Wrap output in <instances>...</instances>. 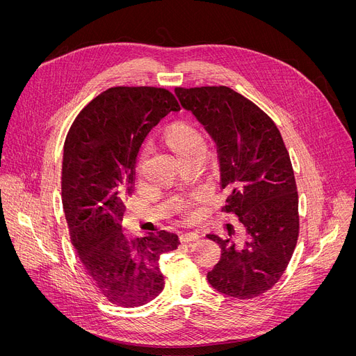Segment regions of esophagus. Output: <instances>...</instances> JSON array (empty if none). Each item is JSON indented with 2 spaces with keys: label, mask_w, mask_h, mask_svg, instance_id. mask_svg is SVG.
I'll return each mask as SVG.
<instances>
[{
  "label": "esophagus",
  "mask_w": 356,
  "mask_h": 356,
  "mask_svg": "<svg viewBox=\"0 0 356 356\" xmlns=\"http://www.w3.org/2000/svg\"><path fill=\"white\" fill-rule=\"evenodd\" d=\"M179 238H180L181 243H188V241H193V240H197L199 234H196V233H181Z\"/></svg>",
  "instance_id": "esophagus-1"
}]
</instances>
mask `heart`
<instances>
[{
	"label": "heart",
	"instance_id": "1",
	"mask_svg": "<svg viewBox=\"0 0 356 356\" xmlns=\"http://www.w3.org/2000/svg\"><path fill=\"white\" fill-rule=\"evenodd\" d=\"M166 143L172 149V152L180 157L183 154L188 153H203L206 152V139L202 135L200 131L195 126L186 124V123H177L173 124L169 131L166 132ZM147 150L145 149L139 157V169L142 168L143 161L146 159ZM188 207V206H184Z\"/></svg>",
	"mask_w": 356,
	"mask_h": 356
}]
</instances>
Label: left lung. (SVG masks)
Returning <instances> with one entry per match:
<instances>
[{
  "label": "left lung",
  "instance_id": "8db88e82",
  "mask_svg": "<svg viewBox=\"0 0 356 356\" xmlns=\"http://www.w3.org/2000/svg\"><path fill=\"white\" fill-rule=\"evenodd\" d=\"M175 92L216 140L221 187L229 191L221 211L237 216L247 233L241 248L232 237L207 234L221 248L207 280L227 297L255 298L278 282L298 240L289 153L274 120L232 88L179 86Z\"/></svg>",
  "mask_w": 356,
  "mask_h": 356
}]
</instances>
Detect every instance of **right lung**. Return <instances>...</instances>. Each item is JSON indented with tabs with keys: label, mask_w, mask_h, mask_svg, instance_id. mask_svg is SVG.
Here are the masks:
<instances>
[{
	"label": "right lung",
	"mask_w": 356,
	"mask_h": 356,
	"mask_svg": "<svg viewBox=\"0 0 356 356\" xmlns=\"http://www.w3.org/2000/svg\"><path fill=\"white\" fill-rule=\"evenodd\" d=\"M179 111L165 88H109L79 112L63 145L62 204L72 245L92 285L118 307L154 300L165 288L160 255L180 244L165 230L135 240L122 232L139 149L161 118Z\"/></svg>",
	"instance_id": "add662e5"
}]
</instances>
